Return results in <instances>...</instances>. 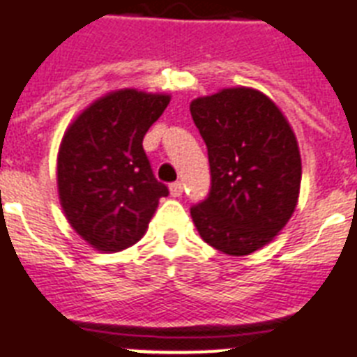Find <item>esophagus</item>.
Segmentation results:
<instances>
[{
	"label": "esophagus",
	"instance_id": "34e87169",
	"mask_svg": "<svg viewBox=\"0 0 357 357\" xmlns=\"http://www.w3.org/2000/svg\"><path fill=\"white\" fill-rule=\"evenodd\" d=\"M170 195H172L174 198H178V196L183 195V183H181V181H174V183H170Z\"/></svg>",
	"mask_w": 357,
	"mask_h": 357
}]
</instances>
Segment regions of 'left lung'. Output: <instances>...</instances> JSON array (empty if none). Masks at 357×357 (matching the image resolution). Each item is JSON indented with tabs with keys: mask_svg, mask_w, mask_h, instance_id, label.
I'll list each match as a JSON object with an SVG mask.
<instances>
[{
	"mask_svg": "<svg viewBox=\"0 0 357 357\" xmlns=\"http://www.w3.org/2000/svg\"><path fill=\"white\" fill-rule=\"evenodd\" d=\"M190 114L211 168L209 195L190 207V217L209 246L252 254L276 237L296 207V137L274 102L246 86L198 98Z\"/></svg>",
	"mask_w": 357,
	"mask_h": 357,
	"instance_id": "left-lung-1",
	"label": "left lung"
}]
</instances>
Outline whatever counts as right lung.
Here are the masks:
<instances>
[{"label": "right lung", "instance_id": "right-lung-1", "mask_svg": "<svg viewBox=\"0 0 357 357\" xmlns=\"http://www.w3.org/2000/svg\"><path fill=\"white\" fill-rule=\"evenodd\" d=\"M165 94L126 89L100 98L64 133L59 198L72 228L100 252H120L148 229L168 187L157 181L142 139L167 109Z\"/></svg>", "mask_w": 357, "mask_h": 357}]
</instances>
